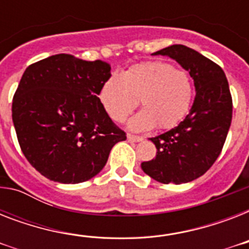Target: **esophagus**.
I'll use <instances>...</instances> for the list:
<instances>
[{"label": "esophagus", "instance_id": "1", "mask_svg": "<svg viewBox=\"0 0 249 249\" xmlns=\"http://www.w3.org/2000/svg\"><path fill=\"white\" fill-rule=\"evenodd\" d=\"M126 138H128V141H130V142H141V141L143 140L142 137L134 136V134H128V136H126Z\"/></svg>", "mask_w": 249, "mask_h": 249}]
</instances>
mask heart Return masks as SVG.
Masks as SVG:
<instances>
[{
    "label": "heart",
    "mask_w": 249,
    "mask_h": 249,
    "mask_svg": "<svg viewBox=\"0 0 249 249\" xmlns=\"http://www.w3.org/2000/svg\"><path fill=\"white\" fill-rule=\"evenodd\" d=\"M193 95L189 72L164 62H146L112 73L99 89L103 108L116 123H123L140 101L143 109L129 121L133 130L176 126L189 112Z\"/></svg>",
    "instance_id": "heart-1"
}]
</instances>
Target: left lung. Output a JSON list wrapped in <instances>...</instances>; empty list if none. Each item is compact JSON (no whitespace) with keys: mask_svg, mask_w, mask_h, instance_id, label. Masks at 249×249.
I'll list each match as a JSON object with an SVG mask.
<instances>
[{"mask_svg":"<svg viewBox=\"0 0 249 249\" xmlns=\"http://www.w3.org/2000/svg\"><path fill=\"white\" fill-rule=\"evenodd\" d=\"M152 55L177 60L193 77L196 95L189 115L177 126L150 138L156 158L141 164L161 183H186L207 172L220 156L232 117V99L222 68L200 53L172 45Z\"/></svg>","mask_w":249,"mask_h":249,"instance_id":"left-lung-1","label":"left lung"}]
</instances>
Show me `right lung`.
<instances>
[{
  "instance_id": "add662e5",
  "label": "right lung",
  "mask_w": 249,
  "mask_h": 249,
  "mask_svg": "<svg viewBox=\"0 0 249 249\" xmlns=\"http://www.w3.org/2000/svg\"><path fill=\"white\" fill-rule=\"evenodd\" d=\"M109 76L108 63L71 54L27 67L14 94L13 123L21 151L42 176L60 183L88 181L126 140L98 98Z\"/></svg>"
}]
</instances>
